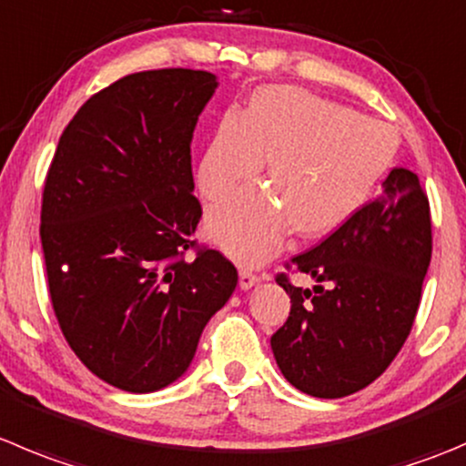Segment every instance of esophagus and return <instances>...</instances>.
<instances>
[{
	"label": "esophagus",
	"instance_id": "34e87169",
	"mask_svg": "<svg viewBox=\"0 0 466 466\" xmlns=\"http://www.w3.org/2000/svg\"><path fill=\"white\" fill-rule=\"evenodd\" d=\"M259 282V275L255 273L252 268H241L238 270V287L241 289H250Z\"/></svg>",
	"mask_w": 466,
	"mask_h": 466
}]
</instances>
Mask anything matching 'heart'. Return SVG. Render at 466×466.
<instances>
[{"mask_svg":"<svg viewBox=\"0 0 466 466\" xmlns=\"http://www.w3.org/2000/svg\"><path fill=\"white\" fill-rule=\"evenodd\" d=\"M396 157L390 125L305 90L270 86L241 116H225L198 166V187L223 200L266 159L268 187L234 193L209 214L211 238L238 261L268 257L289 229L325 237L353 218L378 191Z\"/></svg>","mask_w":466,"mask_h":466,"instance_id":"b5f03b06","label":"heart"}]
</instances>
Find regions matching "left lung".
Segmentation results:
<instances>
[{"label":"left lung","instance_id":"8db88e82","mask_svg":"<svg viewBox=\"0 0 466 466\" xmlns=\"http://www.w3.org/2000/svg\"><path fill=\"white\" fill-rule=\"evenodd\" d=\"M431 255L426 191L412 170L394 168L376 200L287 261L314 289L275 278L291 298L287 323L270 337L282 376L316 399L350 396L380 378L412 329Z\"/></svg>","mask_w":466,"mask_h":466}]
</instances>
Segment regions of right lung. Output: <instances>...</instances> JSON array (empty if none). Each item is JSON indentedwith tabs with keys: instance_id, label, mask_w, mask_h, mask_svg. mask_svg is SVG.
<instances>
[{
	"instance_id": "right-lung-1",
	"label": "right lung",
	"mask_w": 466,
	"mask_h": 466,
	"mask_svg": "<svg viewBox=\"0 0 466 466\" xmlns=\"http://www.w3.org/2000/svg\"><path fill=\"white\" fill-rule=\"evenodd\" d=\"M216 86L188 67L113 81L63 129L45 177L40 243L63 337L88 371L132 394L187 371L237 289L232 261L193 238L191 138Z\"/></svg>"
}]
</instances>
